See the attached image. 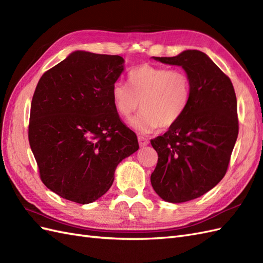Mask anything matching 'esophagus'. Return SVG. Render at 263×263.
<instances>
[{"instance_id":"esophagus-1","label":"esophagus","mask_w":263,"mask_h":263,"mask_svg":"<svg viewBox=\"0 0 263 263\" xmlns=\"http://www.w3.org/2000/svg\"><path fill=\"white\" fill-rule=\"evenodd\" d=\"M138 140H139V144H140V146L141 147H143V146H146L147 144H148V140L146 139V138H144V137H139L138 138Z\"/></svg>"}]
</instances>
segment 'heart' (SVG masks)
<instances>
[{
	"mask_svg": "<svg viewBox=\"0 0 263 263\" xmlns=\"http://www.w3.org/2000/svg\"><path fill=\"white\" fill-rule=\"evenodd\" d=\"M129 82L130 87L116 81L111 100L122 118H129L141 104L143 110L130 120V125L140 133L175 124L190 102L191 80L181 69L144 64L129 72Z\"/></svg>",
	"mask_w": 263,
	"mask_h": 263,
	"instance_id": "obj_1",
	"label": "heart"
}]
</instances>
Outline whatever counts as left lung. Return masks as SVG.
I'll return each instance as SVG.
<instances>
[{"label":"left lung","mask_w":263,"mask_h":263,"mask_svg":"<svg viewBox=\"0 0 263 263\" xmlns=\"http://www.w3.org/2000/svg\"><path fill=\"white\" fill-rule=\"evenodd\" d=\"M182 66L191 80L190 102L178 121L151 140L159 155L151 175L153 190L168 202L200 197L224 176L238 137L234 86L205 52L185 50L175 57H153Z\"/></svg>","instance_id":"obj_1"}]
</instances>
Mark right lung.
<instances>
[{
    "mask_svg": "<svg viewBox=\"0 0 263 263\" xmlns=\"http://www.w3.org/2000/svg\"><path fill=\"white\" fill-rule=\"evenodd\" d=\"M124 59L77 50L41 77L31 104L28 140L45 186L90 204L106 194L118 164L139 149L111 100Z\"/></svg>",
    "mask_w": 263,
    "mask_h": 263,
    "instance_id": "add662e5",
    "label": "right lung"
}]
</instances>
